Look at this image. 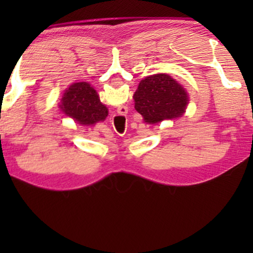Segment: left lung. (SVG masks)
<instances>
[{"label": "left lung", "mask_w": 253, "mask_h": 253, "mask_svg": "<svg viewBox=\"0 0 253 253\" xmlns=\"http://www.w3.org/2000/svg\"><path fill=\"white\" fill-rule=\"evenodd\" d=\"M133 99L134 109L148 124L180 117L188 103L185 89L164 73L142 79Z\"/></svg>", "instance_id": "left-lung-1"}]
</instances>
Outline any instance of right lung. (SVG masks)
I'll return each instance as SVG.
<instances>
[{
  "label": "right lung",
  "mask_w": 253,
  "mask_h": 253,
  "mask_svg": "<svg viewBox=\"0 0 253 253\" xmlns=\"http://www.w3.org/2000/svg\"><path fill=\"white\" fill-rule=\"evenodd\" d=\"M61 110L81 125H94L104 121L108 116V109L100 103L98 93L85 82L73 83L63 93Z\"/></svg>",
  "instance_id": "1"
}]
</instances>
